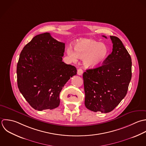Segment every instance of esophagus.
I'll return each instance as SVG.
<instances>
[{"label":"esophagus","mask_w":146,"mask_h":146,"mask_svg":"<svg viewBox=\"0 0 146 146\" xmlns=\"http://www.w3.org/2000/svg\"><path fill=\"white\" fill-rule=\"evenodd\" d=\"M82 73H83L82 69L81 68H78V70H77V74H78V75L81 76L82 74Z\"/></svg>","instance_id":"esophagus-1"}]
</instances>
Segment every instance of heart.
<instances>
[{
	"mask_svg": "<svg viewBox=\"0 0 146 146\" xmlns=\"http://www.w3.org/2000/svg\"><path fill=\"white\" fill-rule=\"evenodd\" d=\"M75 52L71 48L67 50L69 57L73 61L84 58V64L88 68H96L102 65L106 59L109 49L104 43L92 39L84 38L74 45Z\"/></svg>",
	"mask_w": 146,
	"mask_h": 146,
	"instance_id": "heart-1",
	"label": "heart"
}]
</instances>
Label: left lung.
I'll list each match as a JSON object with an SVG mask.
<instances>
[{"instance_id":"1","label":"left lung","mask_w":146,"mask_h":146,"mask_svg":"<svg viewBox=\"0 0 146 146\" xmlns=\"http://www.w3.org/2000/svg\"><path fill=\"white\" fill-rule=\"evenodd\" d=\"M110 38L111 53L101 66L88 69L83 74L85 105L94 112L113 110L126 96L131 79L130 55L118 37L110 36Z\"/></svg>"}]
</instances>
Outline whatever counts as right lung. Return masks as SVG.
<instances>
[{
    "label": "right lung",
    "instance_id": "add662e5",
    "mask_svg": "<svg viewBox=\"0 0 146 146\" xmlns=\"http://www.w3.org/2000/svg\"><path fill=\"white\" fill-rule=\"evenodd\" d=\"M65 43L49 33L35 36L21 50L17 64L18 88L34 109H53L60 105V93L76 75L75 66L64 63Z\"/></svg>",
    "mask_w": 146,
    "mask_h": 146
}]
</instances>
